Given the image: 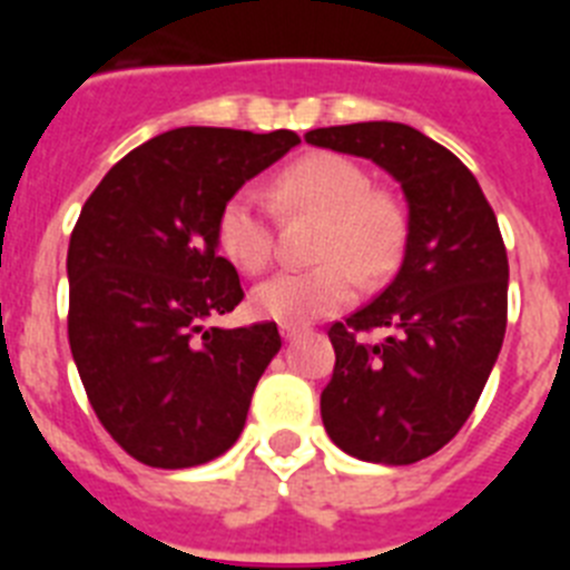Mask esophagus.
I'll use <instances>...</instances> for the list:
<instances>
[{"instance_id": "esophagus-1", "label": "esophagus", "mask_w": 570, "mask_h": 570, "mask_svg": "<svg viewBox=\"0 0 570 570\" xmlns=\"http://www.w3.org/2000/svg\"><path fill=\"white\" fill-rule=\"evenodd\" d=\"M302 325H294V322H282L279 325V334H282V340H296V336L302 334Z\"/></svg>"}]
</instances>
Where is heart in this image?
<instances>
[{
  "label": "heart",
  "mask_w": 570,
  "mask_h": 570,
  "mask_svg": "<svg viewBox=\"0 0 570 570\" xmlns=\"http://www.w3.org/2000/svg\"><path fill=\"white\" fill-rule=\"evenodd\" d=\"M274 203L282 210L322 216L314 256L320 265L279 271L259 282L250 305L279 322H311L345 308L365 282L385 279L405 248L407 223L400 199L374 188L362 165L331 150L299 156L276 176ZM216 242L245 274H259L274 256V210L265 194L239 188L216 219Z\"/></svg>",
  "instance_id": "obj_1"
}]
</instances>
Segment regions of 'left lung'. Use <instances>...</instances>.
<instances>
[{
    "label": "left lung",
    "mask_w": 570,
    "mask_h": 570,
    "mask_svg": "<svg viewBox=\"0 0 570 570\" xmlns=\"http://www.w3.org/2000/svg\"><path fill=\"white\" fill-rule=\"evenodd\" d=\"M305 142L374 159L407 199L394 282L328 328L334 374L320 396L331 440L365 462L411 465L460 434L500 356L508 254L476 176L411 125L316 128ZM385 327L367 346L361 336Z\"/></svg>",
    "instance_id": "8db88e82"
}]
</instances>
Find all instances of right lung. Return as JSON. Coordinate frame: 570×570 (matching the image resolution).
Returning a JSON list of instances; mask_svg holds the SVG:
<instances>
[{"instance_id": "right-lung-1", "label": "right lung", "mask_w": 570, "mask_h": 570, "mask_svg": "<svg viewBox=\"0 0 570 570\" xmlns=\"http://www.w3.org/2000/svg\"><path fill=\"white\" fill-rule=\"evenodd\" d=\"M294 130L176 128L122 156L82 205L68 245V340L90 407L150 468H194L242 434L282 347L276 322L205 328L245 291L216 254V219Z\"/></svg>"}]
</instances>
